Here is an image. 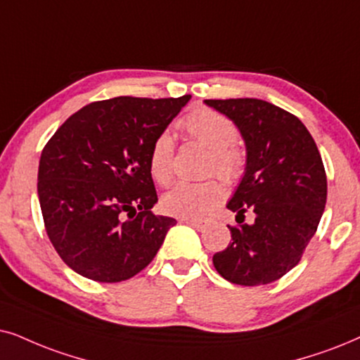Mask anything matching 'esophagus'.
<instances>
[{
	"label": "esophagus",
	"mask_w": 360,
	"mask_h": 360,
	"mask_svg": "<svg viewBox=\"0 0 360 360\" xmlns=\"http://www.w3.org/2000/svg\"><path fill=\"white\" fill-rule=\"evenodd\" d=\"M181 221L186 222V224H189L191 227H194V229H198V231H204L209 226V222L202 221V219H181Z\"/></svg>",
	"instance_id": "34e87169"
}]
</instances>
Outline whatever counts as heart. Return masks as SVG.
<instances>
[{"label":"heart","mask_w":360,"mask_h":360,"mask_svg":"<svg viewBox=\"0 0 360 360\" xmlns=\"http://www.w3.org/2000/svg\"><path fill=\"white\" fill-rule=\"evenodd\" d=\"M191 138L204 144L211 151L209 171H214L226 183L238 181L244 169V158L234 148L238 127L221 112L207 108L191 111L181 122ZM174 139L165 131L153 141L149 149V172L159 184H169L174 176ZM224 199V189L217 181L179 183L162 195V207L167 214L183 219H201Z\"/></svg>","instance_id":"1"}]
</instances>
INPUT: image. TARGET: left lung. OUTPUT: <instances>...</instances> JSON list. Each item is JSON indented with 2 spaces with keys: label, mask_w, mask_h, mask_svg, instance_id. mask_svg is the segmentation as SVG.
<instances>
[{
  "label": "left lung",
  "mask_w": 360,
  "mask_h": 360,
  "mask_svg": "<svg viewBox=\"0 0 360 360\" xmlns=\"http://www.w3.org/2000/svg\"><path fill=\"white\" fill-rule=\"evenodd\" d=\"M204 103L229 117L245 144L244 176L227 202L239 226H227L231 243L212 264L233 284H269L297 266L319 226L327 199L319 149L299 117L262 99ZM248 210L252 225L243 222Z\"/></svg>",
  "instance_id": "8db88e82"
}]
</instances>
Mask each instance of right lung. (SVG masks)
Here are the masks:
<instances>
[{
	"label": "right lung",
	"mask_w": 360,
	"mask_h": 360,
	"mask_svg": "<svg viewBox=\"0 0 360 360\" xmlns=\"http://www.w3.org/2000/svg\"><path fill=\"white\" fill-rule=\"evenodd\" d=\"M191 99L120 96L68 117L44 146L38 198L48 238L79 276L121 282L156 256L176 219L156 216L149 149Z\"/></svg>",
	"instance_id": "obj_1"
}]
</instances>
